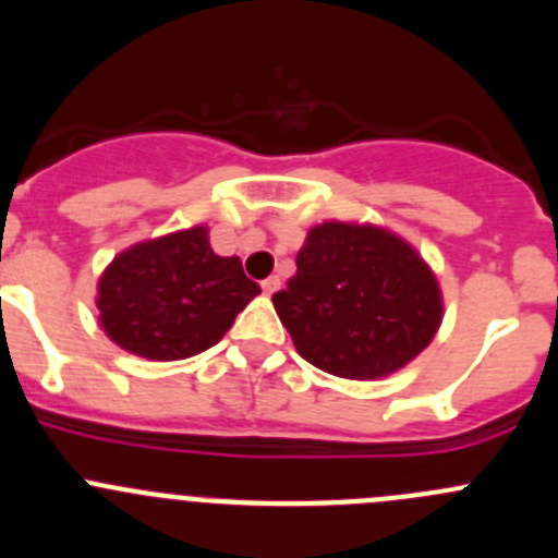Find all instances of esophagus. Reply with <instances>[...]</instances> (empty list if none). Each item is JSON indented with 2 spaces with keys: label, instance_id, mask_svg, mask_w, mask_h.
I'll return each mask as SVG.
<instances>
[{
  "label": "esophagus",
  "instance_id": "1",
  "mask_svg": "<svg viewBox=\"0 0 558 558\" xmlns=\"http://www.w3.org/2000/svg\"><path fill=\"white\" fill-rule=\"evenodd\" d=\"M262 289L267 291V294H275V291L280 289V278H278V275H269L267 280H262Z\"/></svg>",
  "mask_w": 558,
  "mask_h": 558
}]
</instances>
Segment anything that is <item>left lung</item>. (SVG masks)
<instances>
[{
  "label": "left lung",
  "mask_w": 558,
  "mask_h": 558,
  "mask_svg": "<svg viewBox=\"0 0 558 558\" xmlns=\"http://www.w3.org/2000/svg\"><path fill=\"white\" fill-rule=\"evenodd\" d=\"M296 351L343 378H378L414 360L441 324L434 272L395 234L324 223L272 296Z\"/></svg>",
  "instance_id": "8db88e82"
}]
</instances>
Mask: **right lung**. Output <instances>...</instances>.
<instances>
[{
	"mask_svg": "<svg viewBox=\"0 0 558 558\" xmlns=\"http://www.w3.org/2000/svg\"><path fill=\"white\" fill-rule=\"evenodd\" d=\"M256 294L236 256H215L207 229L160 236L111 262L97 286L108 338L147 360H185L218 343Z\"/></svg>",
	"mask_w": 558,
	"mask_h": 558,
	"instance_id": "1",
	"label": "right lung"
}]
</instances>
